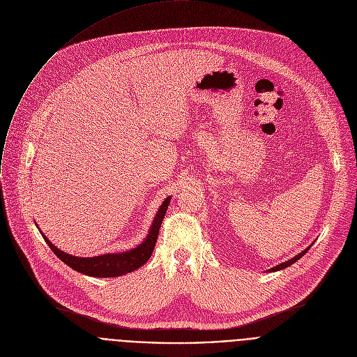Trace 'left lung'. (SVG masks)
I'll list each match as a JSON object with an SVG mask.
<instances>
[{
    "label": "left lung",
    "mask_w": 357,
    "mask_h": 357,
    "mask_svg": "<svg viewBox=\"0 0 357 357\" xmlns=\"http://www.w3.org/2000/svg\"><path fill=\"white\" fill-rule=\"evenodd\" d=\"M312 248V245L307 248V249H305L302 253H299V255H296L294 259H291V260H288V261H285V263H282V264H280V266H275V267H273V268H270L268 271H271V273H274V271H280V270H284V268H287V267H289V266H292L294 263H296L299 259H302L306 253H307V250Z\"/></svg>",
    "instance_id": "left-lung-1"
}]
</instances>
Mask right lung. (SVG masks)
<instances>
[{
	"label": "right lung",
	"mask_w": 357,
	"mask_h": 357,
	"mask_svg": "<svg viewBox=\"0 0 357 357\" xmlns=\"http://www.w3.org/2000/svg\"><path fill=\"white\" fill-rule=\"evenodd\" d=\"M169 202H171V197H167L162 202V204L160 206L146 239L135 249L121 252V253H107V255L94 256V257L70 256V255L59 250L58 248H55L47 239V236L41 231L40 232H41L44 241L47 242V245L50 246V249L54 252V255L61 261H63L66 266H69L72 270L82 273L84 275L98 277V278L119 277V275H125L128 273L137 270L150 259V256L154 250V246H155V242L158 238V232H160V227H161V222L167 213Z\"/></svg>",
	"instance_id": "1"
}]
</instances>
